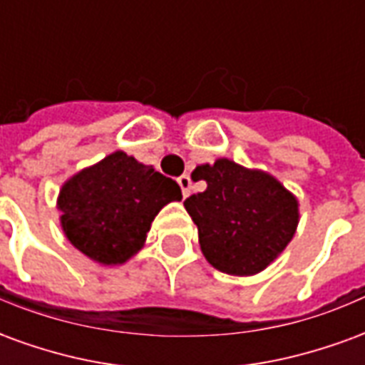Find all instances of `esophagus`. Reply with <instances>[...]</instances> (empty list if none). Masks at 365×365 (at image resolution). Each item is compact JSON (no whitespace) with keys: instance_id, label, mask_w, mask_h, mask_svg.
Wrapping results in <instances>:
<instances>
[{"instance_id":"34e87169","label":"esophagus","mask_w":365,"mask_h":365,"mask_svg":"<svg viewBox=\"0 0 365 365\" xmlns=\"http://www.w3.org/2000/svg\"><path fill=\"white\" fill-rule=\"evenodd\" d=\"M178 183H180V187H182V193H183V197H187L190 195V191H191V178L187 174H183L178 178Z\"/></svg>"}]
</instances>
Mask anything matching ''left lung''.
<instances>
[{
  "label": "left lung",
  "mask_w": 365,
  "mask_h": 365,
  "mask_svg": "<svg viewBox=\"0 0 365 365\" xmlns=\"http://www.w3.org/2000/svg\"><path fill=\"white\" fill-rule=\"evenodd\" d=\"M191 178L207 182V190L183 205L211 266L230 275L258 274L289 245L299 222L297 199L275 178L227 158L197 166Z\"/></svg>",
  "instance_id": "8db88e82"
}]
</instances>
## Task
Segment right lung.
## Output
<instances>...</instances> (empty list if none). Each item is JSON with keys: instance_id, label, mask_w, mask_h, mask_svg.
<instances>
[{"instance_id": "right-lung-1", "label": "right lung", "mask_w": 365, "mask_h": 365, "mask_svg": "<svg viewBox=\"0 0 365 365\" xmlns=\"http://www.w3.org/2000/svg\"><path fill=\"white\" fill-rule=\"evenodd\" d=\"M180 199L182 190L172 178L113 152L64 183L60 222L80 252L115 266L140 250L160 209Z\"/></svg>"}]
</instances>
